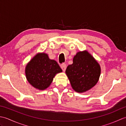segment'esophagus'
Masks as SVG:
<instances>
[{
	"label": "esophagus",
	"instance_id": "34e87169",
	"mask_svg": "<svg viewBox=\"0 0 126 126\" xmlns=\"http://www.w3.org/2000/svg\"><path fill=\"white\" fill-rule=\"evenodd\" d=\"M61 67L62 69V70H63V71H64L66 70V65L65 64V63H63V64H62V65H61Z\"/></svg>",
	"mask_w": 126,
	"mask_h": 126
}]
</instances>
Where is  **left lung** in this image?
Returning a JSON list of instances; mask_svg holds the SVG:
<instances>
[{
  "label": "left lung",
  "instance_id": "8db88e82",
  "mask_svg": "<svg viewBox=\"0 0 126 126\" xmlns=\"http://www.w3.org/2000/svg\"><path fill=\"white\" fill-rule=\"evenodd\" d=\"M65 74L72 88L77 93H84L94 87L99 80L101 67L87 50L79 51L73 58V63L66 68Z\"/></svg>",
  "mask_w": 126,
  "mask_h": 126
}]
</instances>
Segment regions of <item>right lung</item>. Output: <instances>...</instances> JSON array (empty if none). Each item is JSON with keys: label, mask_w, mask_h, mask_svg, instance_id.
Returning a JSON list of instances; mask_svg holds the SVG:
<instances>
[{"label": "right lung", "mask_w": 126, "mask_h": 126, "mask_svg": "<svg viewBox=\"0 0 126 126\" xmlns=\"http://www.w3.org/2000/svg\"><path fill=\"white\" fill-rule=\"evenodd\" d=\"M62 72L57 62L49 58L46 53H38L26 64V78L32 86L39 90L49 87L55 75Z\"/></svg>", "instance_id": "obj_1"}]
</instances>
